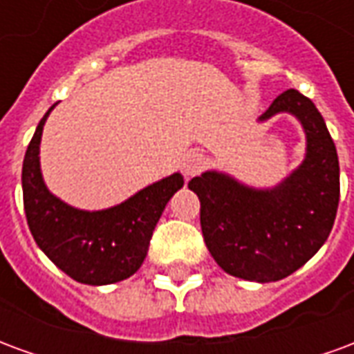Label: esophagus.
<instances>
[{
    "label": "esophagus",
    "mask_w": 354,
    "mask_h": 354,
    "mask_svg": "<svg viewBox=\"0 0 354 354\" xmlns=\"http://www.w3.org/2000/svg\"><path fill=\"white\" fill-rule=\"evenodd\" d=\"M205 165H207V157L201 153L199 149L187 151V153L184 155V159H182V170H184V174L187 178L199 174L201 170L205 169Z\"/></svg>",
    "instance_id": "esophagus-1"
}]
</instances>
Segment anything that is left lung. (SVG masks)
<instances>
[{
  "label": "left lung",
  "mask_w": 354,
  "mask_h": 354,
  "mask_svg": "<svg viewBox=\"0 0 354 354\" xmlns=\"http://www.w3.org/2000/svg\"><path fill=\"white\" fill-rule=\"evenodd\" d=\"M290 113L307 138L305 159L281 184L256 189L207 170L187 184L201 201L208 252L225 273L274 282L311 260L326 243L339 203V161L326 123L307 96L288 88L258 121Z\"/></svg>",
  "instance_id": "left-lung-1"
}]
</instances>
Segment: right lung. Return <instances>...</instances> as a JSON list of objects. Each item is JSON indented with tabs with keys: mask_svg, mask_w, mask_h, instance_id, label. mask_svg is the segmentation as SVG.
I'll use <instances>...</instances> for the list:
<instances>
[{
	"mask_svg": "<svg viewBox=\"0 0 354 354\" xmlns=\"http://www.w3.org/2000/svg\"><path fill=\"white\" fill-rule=\"evenodd\" d=\"M55 106L39 121L24 155L28 227L45 256L73 281L91 286L124 281L146 260L155 225L170 197L184 185V176L174 172L106 210L88 212L66 205L47 189L39 167L43 124Z\"/></svg>",
	"mask_w": 354,
	"mask_h": 354,
	"instance_id": "1",
	"label": "right lung"
}]
</instances>
